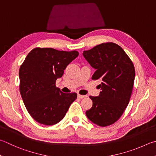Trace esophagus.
<instances>
[{
	"label": "esophagus",
	"instance_id": "1",
	"mask_svg": "<svg viewBox=\"0 0 156 156\" xmlns=\"http://www.w3.org/2000/svg\"><path fill=\"white\" fill-rule=\"evenodd\" d=\"M85 97H86L85 95H80V94H78V98H80V99H83Z\"/></svg>",
	"mask_w": 156,
	"mask_h": 156
}]
</instances>
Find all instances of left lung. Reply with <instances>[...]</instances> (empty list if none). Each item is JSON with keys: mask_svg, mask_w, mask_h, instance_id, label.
<instances>
[{"mask_svg": "<svg viewBox=\"0 0 156 156\" xmlns=\"http://www.w3.org/2000/svg\"><path fill=\"white\" fill-rule=\"evenodd\" d=\"M83 55L95 69L92 79L102 80L100 95L90 96L93 106L86 111L87 118L99 126L115 123L128 105L135 78L132 62L115 43H103L84 51Z\"/></svg>", "mask_w": 156, "mask_h": 156, "instance_id": "8db88e82", "label": "left lung"}]
</instances>
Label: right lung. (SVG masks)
Returning a JSON list of instances; mask_svg holds the SVG:
<instances>
[{
	"mask_svg": "<svg viewBox=\"0 0 156 156\" xmlns=\"http://www.w3.org/2000/svg\"><path fill=\"white\" fill-rule=\"evenodd\" d=\"M78 56L75 50L66 52L36 48L20 66V92L28 112L38 123L46 126L58 123L77 98L76 93L61 91L55 83Z\"/></svg>",
	"mask_w": 156,
	"mask_h": 156,
	"instance_id": "obj_1",
	"label": "right lung"
}]
</instances>
